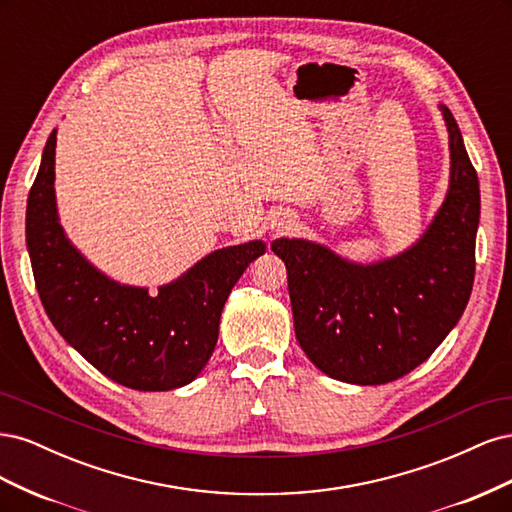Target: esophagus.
Masks as SVG:
<instances>
[{
    "label": "esophagus",
    "instance_id": "34e87169",
    "mask_svg": "<svg viewBox=\"0 0 512 512\" xmlns=\"http://www.w3.org/2000/svg\"><path fill=\"white\" fill-rule=\"evenodd\" d=\"M284 224H286V222H277V224H273V228H286Z\"/></svg>",
    "mask_w": 512,
    "mask_h": 512
}]
</instances>
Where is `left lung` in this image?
Segmentation results:
<instances>
[{
    "label": "left lung",
    "instance_id": "left-lung-1",
    "mask_svg": "<svg viewBox=\"0 0 512 512\" xmlns=\"http://www.w3.org/2000/svg\"><path fill=\"white\" fill-rule=\"evenodd\" d=\"M451 149L448 190L408 250L352 262L307 239H275L297 342L320 371L350 384H386L427 361L453 331L474 284L480 220L476 170L453 113L438 104Z\"/></svg>",
    "mask_w": 512,
    "mask_h": 512
}]
</instances>
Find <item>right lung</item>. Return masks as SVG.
<instances>
[{"label": "right lung", "instance_id": "1", "mask_svg": "<svg viewBox=\"0 0 512 512\" xmlns=\"http://www.w3.org/2000/svg\"><path fill=\"white\" fill-rule=\"evenodd\" d=\"M51 132L29 190L25 239L34 280L59 335L106 378L134 391L190 384L218 344L228 294L265 241H247L200 258L177 280L149 292L111 280L76 250L59 224Z\"/></svg>", "mask_w": 512, "mask_h": 512}]
</instances>
